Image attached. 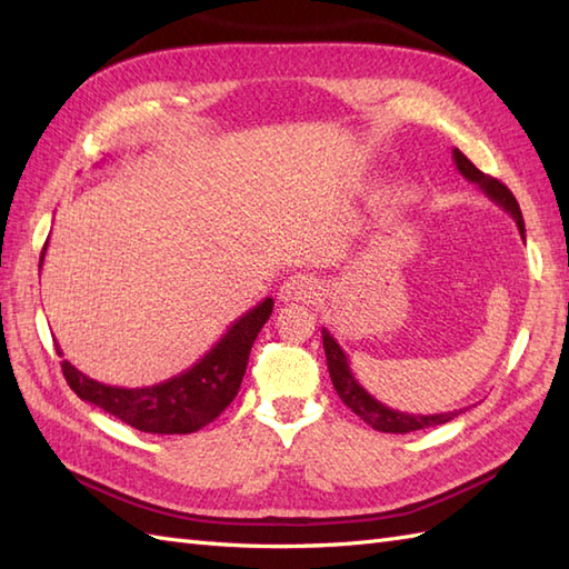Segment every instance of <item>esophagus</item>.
<instances>
[{"instance_id":"34e87169","label":"esophagus","mask_w":569,"mask_h":569,"mask_svg":"<svg viewBox=\"0 0 569 569\" xmlns=\"http://www.w3.org/2000/svg\"><path fill=\"white\" fill-rule=\"evenodd\" d=\"M320 296L318 278L306 273H293L278 288V300L281 303H312Z\"/></svg>"}]
</instances>
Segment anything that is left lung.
Segmentation results:
<instances>
[{
  "instance_id": "1",
  "label": "left lung",
  "mask_w": 569,
  "mask_h": 569,
  "mask_svg": "<svg viewBox=\"0 0 569 569\" xmlns=\"http://www.w3.org/2000/svg\"><path fill=\"white\" fill-rule=\"evenodd\" d=\"M452 159H455V166H457L459 173H462L467 180H471V183H477L479 190L485 192L489 200L497 202L499 208H503L506 212L513 217L518 232H521V237L526 241L523 214H521V208H518L513 192L506 188L503 183H499L497 178L481 173L479 168L471 163L459 149H452ZM322 347H325V357H328V371H330V379H332V386H335L337 396H340L342 401L347 403V408H352L361 420L369 422L373 430H381V432H413V430H422V428L442 426V422L452 420L455 416L462 413V410H452V413L416 416V413H403V410H393L389 406H383L381 401H377V398H373L365 389V386H361L355 379V373H352V369H349V361H347V355L342 352V347L337 345L335 337L325 328H322Z\"/></svg>"
}]
</instances>
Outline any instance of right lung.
Wrapping results in <instances>:
<instances>
[{"instance_id": "right-lung-1", "label": "right lung", "mask_w": 569, "mask_h": 569, "mask_svg": "<svg viewBox=\"0 0 569 569\" xmlns=\"http://www.w3.org/2000/svg\"><path fill=\"white\" fill-rule=\"evenodd\" d=\"M43 257L46 247L41 263ZM271 310L273 298H263L259 306L229 325L220 342L190 369L161 383L141 386V389L94 381L72 367L68 359L60 367H63L68 386L82 401L102 408L104 413L119 418L127 426L153 435H188L208 426L234 401L239 383L244 379L251 345L266 320L271 318Z\"/></svg>"}]
</instances>
